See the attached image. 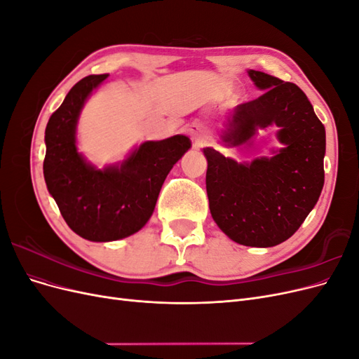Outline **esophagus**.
Wrapping results in <instances>:
<instances>
[{
  "mask_svg": "<svg viewBox=\"0 0 359 359\" xmlns=\"http://www.w3.org/2000/svg\"><path fill=\"white\" fill-rule=\"evenodd\" d=\"M189 132H190L191 137L194 139V142H196V144L203 142V132H202V128H201L199 124H191L189 127Z\"/></svg>",
  "mask_w": 359,
  "mask_h": 359,
  "instance_id": "1",
  "label": "esophagus"
}]
</instances>
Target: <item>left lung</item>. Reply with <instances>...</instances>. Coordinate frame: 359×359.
<instances>
[{
    "mask_svg": "<svg viewBox=\"0 0 359 359\" xmlns=\"http://www.w3.org/2000/svg\"><path fill=\"white\" fill-rule=\"evenodd\" d=\"M248 76L265 93L235 107L222 142L241 147L257 128L274 124L283 148L250 163L203 148L206 193L214 222L232 241L274 247L299 229L320 196L325 127L299 86L264 72L248 70Z\"/></svg>",
    "mask_w": 359,
    "mask_h": 359,
    "instance_id": "1",
    "label": "left lung"
}]
</instances>
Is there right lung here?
Here are the masks:
<instances>
[{
  "mask_svg": "<svg viewBox=\"0 0 359 359\" xmlns=\"http://www.w3.org/2000/svg\"><path fill=\"white\" fill-rule=\"evenodd\" d=\"M109 74L76 83L49 118L43 175L70 229L94 243L116 241L142 229L153 215L160 189L173 165L191 147L175 135L147 140L123 163L97 169L76 147V126L91 93Z\"/></svg>",
  "mask_w": 359,
  "mask_h": 359,
  "instance_id": "add662e5",
  "label": "right lung"
}]
</instances>
